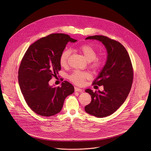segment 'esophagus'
<instances>
[{"mask_svg": "<svg viewBox=\"0 0 151 151\" xmlns=\"http://www.w3.org/2000/svg\"><path fill=\"white\" fill-rule=\"evenodd\" d=\"M75 91L76 92H83V89L78 88V87H75Z\"/></svg>", "mask_w": 151, "mask_h": 151, "instance_id": "esophagus-1", "label": "esophagus"}]
</instances>
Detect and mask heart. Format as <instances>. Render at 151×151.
<instances>
[{
  "mask_svg": "<svg viewBox=\"0 0 151 151\" xmlns=\"http://www.w3.org/2000/svg\"><path fill=\"white\" fill-rule=\"evenodd\" d=\"M80 52L83 55L87 62H91V67L93 69H98L101 64L100 60L96 58L97 54L95 49L89 45H84L79 47ZM70 49H65L61 54L60 57V63L63 67L65 66L70 55ZM89 77V75L84 71L79 70L74 71L69 77L70 80L76 84L83 85Z\"/></svg>",
  "mask_w": 151,
  "mask_h": 151,
  "instance_id": "heart-1",
  "label": "heart"
}]
</instances>
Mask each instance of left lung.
I'll return each instance as SVG.
<instances>
[{"instance_id": "obj_1", "label": "left lung", "mask_w": 151, "mask_h": 151, "mask_svg": "<svg viewBox=\"0 0 151 151\" xmlns=\"http://www.w3.org/2000/svg\"><path fill=\"white\" fill-rule=\"evenodd\" d=\"M86 40L101 42L107 50L105 65L93 83L103 86L104 91L93 92L91 89H86L92 98L85 107L86 111L102 118L115 112L127 98L133 80L132 67L127 51L120 42L103 35L90 36Z\"/></svg>"}]
</instances>
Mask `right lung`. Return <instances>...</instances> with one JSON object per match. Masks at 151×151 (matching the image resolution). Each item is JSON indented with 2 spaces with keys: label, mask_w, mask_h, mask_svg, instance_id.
<instances>
[{
  "label": "right lung",
  "mask_w": 151,
  "mask_h": 151,
  "mask_svg": "<svg viewBox=\"0 0 151 151\" xmlns=\"http://www.w3.org/2000/svg\"><path fill=\"white\" fill-rule=\"evenodd\" d=\"M77 40L64 34H52L32 43L26 51L19 70V83L25 101L35 113L52 116L59 113L65 98L74 88L68 81L61 87L49 84L61 70L60 57L68 42Z\"/></svg>",
  "instance_id": "1"
}]
</instances>
